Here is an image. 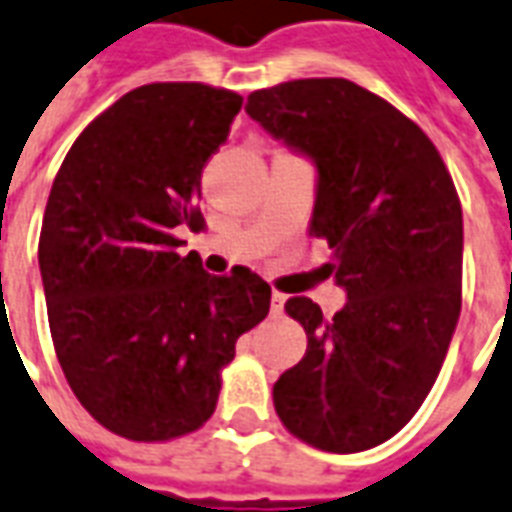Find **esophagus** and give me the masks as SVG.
Returning a JSON list of instances; mask_svg holds the SVG:
<instances>
[{
	"label": "esophagus",
	"instance_id": "34e87169",
	"mask_svg": "<svg viewBox=\"0 0 512 512\" xmlns=\"http://www.w3.org/2000/svg\"><path fill=\"white\" fill-rule=\"evenodd\" d=\"M283 305H286V294H280V291H272V315H280L283 313Z\"/></svg>",
	"mask_w": 512,
	"mask_h": 512
}]
</instances>
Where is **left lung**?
<instances>
[{
  "mask_svg": "<svg viewBox=\"0 0 512 512\" xmlns=\"http://www.w3.org/2000/svg\"><path fill=\"white\" fill-rule=\"evenodd\" d=\"M245 110L315 161L310 234L329 242L324 272L348 291L332 318L313 299L286 302L307 351L272 386L275 413L318 451H367L416 416L451 345L459 194L424 129L351 80H288L253 91Z\"/></svg>",
  "mask_w": 512,
  "mask_h": 512,
  "instance_id": "1",
  "label": "left lung"
}]
</instances>
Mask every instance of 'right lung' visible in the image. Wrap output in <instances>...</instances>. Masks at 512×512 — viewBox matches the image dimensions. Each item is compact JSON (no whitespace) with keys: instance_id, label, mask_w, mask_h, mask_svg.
Segmentation results:
<instances>
[{"instance_id":"add662e5","label":"right lung","mask_w":512,"mask_h":512,"mask_svg":"<svg viewBox=\"0 0 512 512\" xmlns=\"http://www.w3.org/2000/svg\"><path fill=\"white\" fill-rule=\"evenodd\" d=\"M242 96L148 83L99 113L61 161L40 232L48 324L69 388L94 421L167 443L213 416L237 337L270 313L248 267L202 270L178 234L205 226L202 167Z\"/></svg>"}]
</instances>
